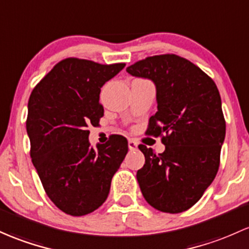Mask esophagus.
I'll return each instance as SVG.
<instances>
[{"label": "esophagus", "instance_id": "34e87169", "mask_svg": "<svg viewBox=\"0 0 249 249\" xmlns=\"http://www.w3.org/2000/svg\"><path fill=\"white\" fill-rule=\"evenodd\" d=\"M137 146H138V144L136 143L133 139H129V149L131 150V151H133V150L137 149Z\"/></svg>", "mask_w": 249, "mask_h": 249}]
</instances>
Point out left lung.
<instances>
[{"instance_id": "left-lung-1", "label": "left lung", "mask_w": 249, "mask_h": 249, "mask_svg": "<svg viewBox=\"0 0 249 249\" xmlns=\"http://www.w3.org/2000/svg\"><path fill=\"white\" fill-rule=\"evenodd\" d=\"M126 72L154 81L157 112L150 117L146 133L165 135L162 154L138 146L145 156L137 171L142 194L160 212H185L202 197L220 166L226 122L216 85L200 67L175 54L149 56Z\"/></svg>"}]
</instances>
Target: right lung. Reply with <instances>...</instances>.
Listing matches in <instances>:
<instances>
[{
    "instance_id": "right-lung-1",
    "label": "right lung",
    "mask_w": 249,
    "mask_h": 249,
    "mask_svg": "<svg viewBox=\"0 0 249 249\" xmlns=\"http://www.w3.org/2000/svg\"><path fill=\"white\" fill-rule=\"evenodd\" d=\"M124 67L67 58L29 97L26 126L32 162L51 201L72 216L89 214L106 201L112 177L129 150L119 135L95 150L87 130L104 116L100 89Z\"/></svg>"
}]
</instances>
